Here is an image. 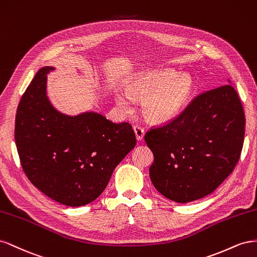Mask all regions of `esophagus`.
<instances>
[{
	"label": "esophagus",
	"mask_w": 257,
	"mask_h": 257,
	"mask_svg": "<svg viewBox=\"0 0 257 257\" xmlns=\"http://www.w3.org/2000/svg\"><path fill=\"white\" fill-rule=\"evenodd\" d=\"M134 131H135V135L138 141H141L143 140L144 138V129L141 126H135L134 127Z\"/></svg>",
	"instance_id": "1"
}]
</instances>
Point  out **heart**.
I'll use <instances>...</instances> for the list:
<instances>
[{
  "instance_id": "b5f03b06",
  "label": "heart",
  "mask_w": 257,
  "mask_h": 257,
  "mask_svg": "<svg viewBox=\"0 0 257 257\" xmlns=\"http://www.w3.org/2000/svg\"><path fill=\"white\" fill-rule=\"evenodd\" d=\"M195 89L189 74L173 70L141 72L126 84V91H117L115 102L122 112L131 111V98L143 99L142 113L152 122H165L178 116L189 103Z\"/></svg>"
}]
</instances>
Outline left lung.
<instances>
[{"label":"left lung","mask_w":257,"mask_h":257,"mask_svg":"<svg viewBox=\"0 0 257 257\" xmlns=\"http://www.w3.org/2000/svg\"><path fill=\"white\" fill-rule=\"evenodd\" d=\"M229 84L202 92L178 118L145 135L154 154L151 181L168 199L186 203L210 195L239 160L245 118Z\"/></svg>","instance_id":"left-lung-1"}]
</instances>
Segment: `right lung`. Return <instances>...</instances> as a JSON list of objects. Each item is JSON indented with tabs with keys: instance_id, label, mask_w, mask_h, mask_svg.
<instances>
[{
	"instance_id": "1",
	"label": "right lung",
	"mask_w": 257,
	"mask_h": 257,
	"mask_svg": "<svg viewBox=\"0 0 257 257\" xmlns=\"http://www.w3.org/2000/svg\"><path fill=\"white\" fill-rule=\"evenodd\" d=\"M55 70L40 69L21 97L15 141L32 184L57 202L80 207L102 194L137 141L128 122L115 123L93 111H58L47 96V75Z\"/></svg>"
}]
</instances>
